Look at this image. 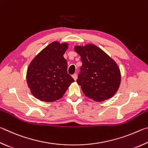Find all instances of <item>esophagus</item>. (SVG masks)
Masks as SVG:
<instances>
[{"label":"esophagus","mask_w":148,"mask_h":148,"mask_svg":"<svg viewBox=\"0 0 148 148\" xmlns=\"http://www.w3.org/2000/svg\"><path fill=\"white\" fill-rule=\"evenodd\" d=\"M72 77H73V79L75 80V81H76V80H77V74H74V75H73Z\"/></svg>","instance_id":"esophagus-1"}]
</instances>
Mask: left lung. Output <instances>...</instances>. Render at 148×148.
I'll return each instance as SVG.
<instances>
[{
    "label": "left lung",
    "mask_w": 148,
    "mask_h": 148,
    "mask_svg": "<svg viewBox=\"0 0 148 148\" xmlns=\"http://www.w3.org/2000/svg\"><path fill=\"white\" fill-rule=\"evenodd\" d=\"M82 65L77 80L85 95L101 102L114 96L120 87V70L112 58L93 44L76 45Z\"/></svg>",
    "instance_id": "8db88e82"
}]
</instances>
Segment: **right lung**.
I'll return each mask as SVG.
<instances>
[{
    "label": "right lung",
    "mask_w": 148,
    "mask_h": 148,
    "mask_svg": "<svg viewBox=\"0 0 148 148\" xmlns=\"http://www.w3.org/2000/svg\"><path fill=\"white\" fill-rule=\"evenodd\" d=\"M67 48L66 42L53 41L40 52L28 67V86L31 94L41 101L60 99L75 81L67 74V62L63 56Z\"/></svg>",
    "instance_id": "add662e5"
}]
</instances>
